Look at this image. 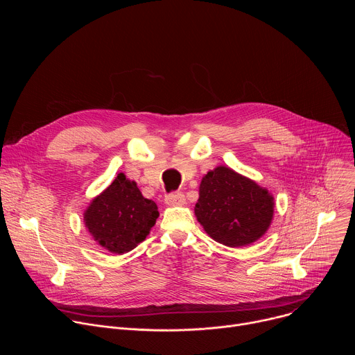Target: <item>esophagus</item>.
Listing matches in <instances>:
<instances>
[{
    "label": "esophagus",
    "mask_w": 355,
    "mask_h": 355,
    "mask_svg": "<svg viewBox=\"0 0 355 355\" xmlns=\"http://www.w3.org/2000/svg\"><path fill=\"white\" fill-rule=\"evenodd\" d=\"M164 200H166V204L168 207H180V205L185 204V195L182 192H180V191L171 192V193L166 195Z\"/></svg>",
    "instance_id": "obj_1"
}]
</instances>
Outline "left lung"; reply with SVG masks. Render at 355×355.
I'll use <instances>...</instances> for the list:
<instances>
[{
    "label": "left lung",
    "instance_id": "left-lung-1",
    "mask_svg": "<svg viewBox=\"0 0 355 355\" xmlns=\"http://www.w3.org/2000/svg\"><path fill=\"white\" fill-rule=\"evenodd\" d=\"M272 214L268 191L227 167L209 171L200 181L195 215L218 243L241 247L256 241L267 232Z\"/></svg>",
    "mask_w": 355,
    "mask_h": 355
}]
</instances>
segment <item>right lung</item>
I'll return each instance as SVG.
<instances>
[{
  "label": "right lung",
  "mask_w": 355,
  "mask_h": 355,
  "mask_svg": "<svg viewBox=\"0 0 355 355\" xmlns=\"http://www.w3.org/2000/svg\"><path fill=\"white\" fill-rule=\"evenodd\" d=\"M157 218V205L144 198L136 182L122 173L84 214L94 240L115 254H123L143 241Z\"/></svg>",
  "instance_id": "obj_1"
}]
</instances>
